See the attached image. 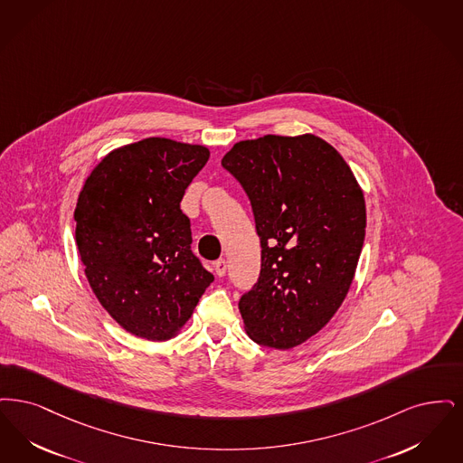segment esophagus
Listing matches in <instances>:
<instances>
[{
  "instance_id": "34e87169",
  "label": "esophagus",
  "mask_w": 463,
  "mask_h": 463,
  "mask_svg": "<svg viewBox=\"0 0 463 463\" xmlns=\"http://www.w3.org/2000/svg\"><path fill=\"white\" fill-rule=\"evenodd\" d=\"M214 271L218 277H224L226 275V261L224 260H218L214 262Z\"/></svg>"
}]
</instances>
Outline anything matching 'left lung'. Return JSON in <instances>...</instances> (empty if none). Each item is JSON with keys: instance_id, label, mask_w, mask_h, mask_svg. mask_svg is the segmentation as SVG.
I'll return each instance as SVG.
<instances>
[{"instance_id": "1", "label": "left lung", "mask_w": 463, "mask_h": 463, "mask_svg": "<svg viewBox=\"0 0 463 463\" xmlns=\"http://www.w3.org/2000/svg\"><path fill=\"white\" fill-rule=\"evenodd\" d=\"M222 167L245 190L261 273L239 301L249 337L292 349L341 307L362 254L366 209L347 162L315 135L239 141Z\"/></svg>"}]
</instances>
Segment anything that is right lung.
I'll use <instances>...</instances> for the list:
<instances>
[{"mask_svg":"<svg viewBox=\"0 0 463 463\" xmlns=\"http://www.w3.org/2000/svg\"><path fill=\"white\" fill-rule=\"evenodd\" d=\"M209 148L145 138L107 154L74 211L76 243L91 290L129 334L175 337L214 277L192 252L180 202Z\"/></svg>","mask_w":463,"mask_h":463,"instance_id":"add662e5","label":"right lung"}]
</instances>
